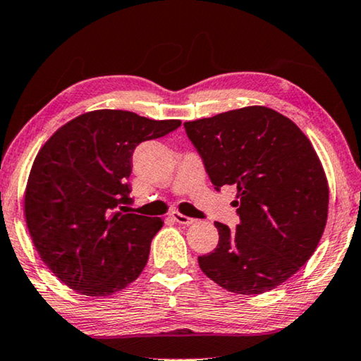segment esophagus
<instances>
[{"instance_id":"34e87169","label":"esophagus","mask_w":361,"mask_h":361,"mask_svg":"<svg viewBox=\"0 0 361 361\" xmlns=\"http://www.w3.org/2000/svg\"><path fill=\"white\" fill-rule=\"evenodd\" d=\"M171 218H173V219L176 221V223L185 224V226H190V224L195 223V219L188 218V216H185V214H180L179 212H173V213H171Z\"/></svg>"}]
</instances>
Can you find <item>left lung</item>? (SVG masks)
Here are the masks:
<instances>
[{"label": "left lung", "instance_id": "obj_1", "mask_svg": "<svg viewBox=\"0 0 361 361\" xmlns=\"http://www.w3.org/2000/svg\"><path fill=\"white\" fill-rule=\"evenodd\" d=\"M216 190L234 185L235 231L198 264L240 295L276 289L308 262L328 221L329 187L312 142L289 118L247 106L184 123Z\"/></svg>", "mask_w": 361, "mask_h": 361}]
</instances>
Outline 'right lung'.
<instances>
[{
	"label": "right lung",
	"mask_w": 361,
	"mask_h": 361,
	"mask_svg": "<svg viewBox=\"0 0 361 361\" xmlns=\"http://www.w3.org/2000/svg\"><path fill=\"white\" fill-rule=\"evenodd\" d=\"M179 126L97 109L59 127L40 148L27 180L25 223L40 258L72 290L106 297L140 276L163 221L123 213L132 200V154Z\"/></svg>",
	"instance_id": "obj_1"
}]
</instances>
